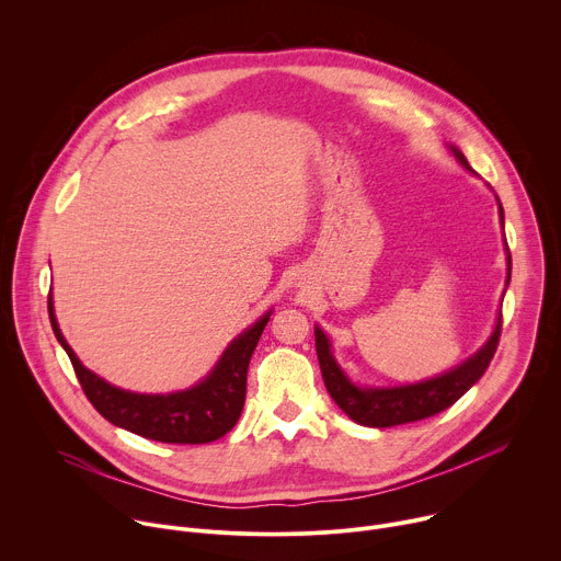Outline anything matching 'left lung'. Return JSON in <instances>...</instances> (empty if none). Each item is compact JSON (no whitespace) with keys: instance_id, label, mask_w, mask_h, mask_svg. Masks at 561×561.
<instances>
[{"instance_id":"left-lung-1","label":"left lung","mask_w":561,"mask_h":561,"mask_svg":"<svg viewBox=\"0 0 561 561\" xmlns=\"http://www.w3.org/2000/svg\"><path fill=\"white\" fill-rule=\"evenodd\" d=\"M453 152L466 169H470L466 157L457 148H453ZM500 215L504 224L502 204H500ZM508 279H511V253H508ZM500 335H502V314L495 327V333L491 335L486 346L477 355H472L468 362H463L455 370H448L442 377L411 383V386H399V388H357L355 383H351L342 373V368L335 364L331 355V344L319 329H314V348H317V359H319V368H322L327 390L335 399V404L353 422L362 426L390 428L399 424L420 422L450 409L457 399L486 373L497 351Z\"/></svg>"}]
</instances>
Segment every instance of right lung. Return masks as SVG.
I'll return each mask as SVG.
<instances>
[{"label": "right lung", "instance_id": "1", "mask_svg": "<svg viewBox=\"0 0 561 561\" xmlns=\"http://www.w3.org/2000/svg\"><path fill=\"white\" fill-rule=\"evenodd\" d=\"M48 317L89 402L111 424L164 444H208L224 437L242 415L247 373L255 346L268 324L266 312L255 327L239 335L221 355L215 370L195 388L173 394H137L115 388L87 370L66 344L48 295Z\"/></svg>", "mask_w": 561, "mask_h": 561}]
</instances>
